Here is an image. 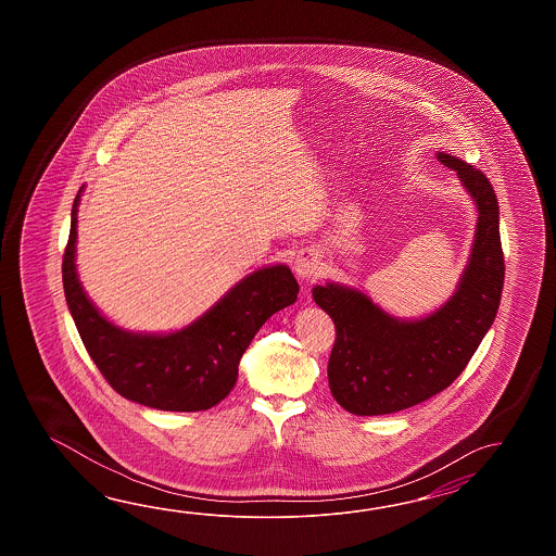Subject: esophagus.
<instances>
[{"label":"esophagus","mask_w":556,"mask_h":556,"mask_svg":"<svg viewBox=\"0 0 556 556\" xmlns=\"http://www.w3.org/2000/svg\"><path fill=\"white\" fill-rule=\"evenodd\" d=\"M319 261L318 250L316 249H302L298 252L294 262V270L300 278H312L319 273Z\"/></svg>","instance_id":"34e87169"}]
</instances>
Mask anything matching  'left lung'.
I'll list each match as a JSON object with an SVG mask.
<instances>
[{"label":"left lung","instance_id":"1","mask_svg":"<svg viewBox=\"0 0 556 556\" xmlns=\"http://www.w3.org/2000/svg\"><path fill=\"white\" fill-rule=\"evenodd\" d=\"M438 159L457 170L479 208L469 266L450 302L427 318L402 321L352 288L328 283L312 292L336 326L328 381L350 414H395L447 390L495 321L505 280L495 190L477 166L445 153Z\"/></svg>","mask_w":556,"mask_h":556}]
</instances>
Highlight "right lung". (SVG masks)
<instances>
[{"label": "right lung", "instance_id": "right-lung-1", "mask_svg": "<svg viewBox=\"0 0 556 556\" xmlns=\"http://www.w3.org/2000/svg\"><path fill=\"white\" fill-rule=\"evenodd\" d=\"M81 192V190H79ZM77 204L63 254V290L94 366L125 400L161 412H204L223 402L238 378V362L262 324L294 304L300 286L288 266L262 268L237 283L189 328L141 336L106 321L75 273Z\"/></svg>", "mask_w": 556, "mask_h": 556}]
</instances>
